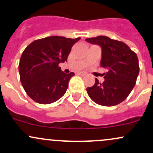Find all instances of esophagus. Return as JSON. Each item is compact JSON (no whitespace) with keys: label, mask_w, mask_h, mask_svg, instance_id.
<instances>
[{"label":"esophagus","mask_w":153,"mask_h":153,"mask_svg":"<svg viewBox=\"0 0 153 153\" xmlns=\"http://www.w3.org/2000/svg\"><path fill=\"white\" fill-rule=\"evenodd\" d=\"M78 74H79L80 75H82V76H83V75H85V73H84V72H80V73H78Z\"/></svg>","instance_id":"obj_1"}]
</instances>
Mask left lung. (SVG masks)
Returning <instances> with one entry per match:
<instances>
[{"label": "left lung", "instance_id": "obj_1", "mask_svg": "<svg viewBox=\"0 0 153 153\" xmlns=\"http://www.w3.org/2000/svg\"><path fill=\"white\" fill-rule=\"evenodd\" d=\"M85 41L102 48L100 66L107 69L105 80L97 78L93 86L86 88L88 96L95 103L111 107L118 105L128 97L136 84L139 73V60L135 52L123 42L107 36L87 38Z\"/></svg>", "mask_w": 153, "mask_h": 153}]
</instances>
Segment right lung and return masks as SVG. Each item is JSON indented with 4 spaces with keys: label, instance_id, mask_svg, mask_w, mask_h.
I'll use <instances>...</instances> for the list:
<instances>
[{
    "label": "right lung",
    "instance_id": "add662e5",
    "mask_svg": "<svg viewBox=\"0 0 153 153\" xmlns=\"http://www.w3.org/2000/svg\"><path fill=\"white\" fill-rule=\"evenodd\" d=\"M80 39L50 36L26 47L20 58L19 72L22 85L32 100L47 105L63 97L75 73H65L59 64L67 61L72 47Z\"/></svg>",
    "mask_w": 153,
    "mask_h": 153
}]
</instances>
